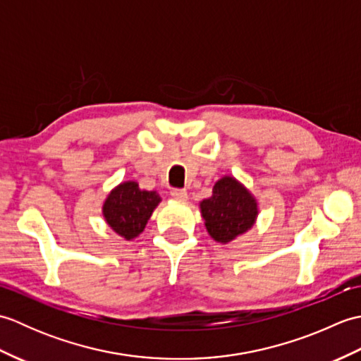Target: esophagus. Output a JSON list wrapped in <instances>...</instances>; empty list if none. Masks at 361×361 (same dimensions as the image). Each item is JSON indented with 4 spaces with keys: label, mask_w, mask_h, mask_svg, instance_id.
<instances>
[{
    "label": "esophagus",
    "mask_w": 361,
    "mask_h": 361,
    "mask_svg": "<svg viewBox=\"0 0 361 361\" xmlns=\"http://www.w3.org/2000/svg\"><path fill=\"white\" fill-rule=\"evenodd\" d=\"M171 195L176 202H186L188 200V192L185 189H172Z\"/></svg>",
    "instance_id": "1"
}]
</instances>
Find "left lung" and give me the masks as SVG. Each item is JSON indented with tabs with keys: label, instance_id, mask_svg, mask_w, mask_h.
<instances>
[{
	"label": "left lung",
	"instance_id": "left-lung-1",
	"mask_svg": "<svg viewBox=\"0 0 361 361\" xmlns=\"http://www.w3.org/2000/svg\"><path fill=\"white\" fill-rule=\"evenodd\" d=\"M202 217L216 242L228 243L247 233L257 217V203L233 176H224L212 189V197L200 203Z\"/></svg>",
	"mask_w": 361,
	"mask_h": 361
}]
</instances>
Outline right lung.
<instances>
[{
  "instance_id": "right-lung-1",
  "label": "right lung",
  "mask_w": 361,
  "mask_h": 361,
  "mask_svg": "<svg viewBox=\"0 0 361 361\" xmlns=\"http://www.w3.org/2000/svg\"><path fill=\"white\" fill-rule=\"evenodd\" d=\"M159 202L155 190H142L136 181H126L106 197L102 212L113 231L130 240L144 231Z\"/></svg>"
}]
</instances>
